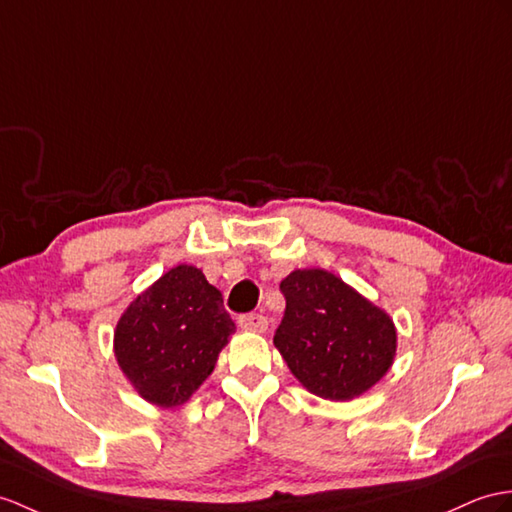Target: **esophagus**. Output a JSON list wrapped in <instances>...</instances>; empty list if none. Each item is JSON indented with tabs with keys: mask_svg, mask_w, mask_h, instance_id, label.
<instances>
[{
	"mask_svg": "<svg viewBox=\"0 0 512 512\" xmlns=\"http://www.w3.org/2000/svg\"><path fill=\"white\" fill-rule=\"evenodd\" d=\"M239 326L243 330H252V332H265L267 330V317L258 315V313H247V315H241L239 317Z\"/></svg>",
	"mask_w": 512,
	"mask_h": 512,
	"instance_id": "obj_1",
	"label": "esophagus"
}]
</instances>
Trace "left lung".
I'll use <instances>...</instances> for the list:
<instances>
[{
    "label": "left lung",
    "instance_id": "1",
    "mask_svg": "<svg viewBox=\"0 0 512 512\" xmlns=\"http://www.w3.org/2000/svg\"><path fill=\"white\" fill-rule=\"evenodd\" d=\"M284 317L273 334L293 376L326 400H352L376 384L395 356L389 315L323 269L280 282Z\"/></svg>",
    "mask_w": 512,
    "mask_h": 512
}]
</instances>
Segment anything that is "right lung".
Masks as SVG:
<instances>
[{"label":"right lung","instance_id":"1","mask_svg":"<svg viewBox=\"0 0 512 512\" xmlns=\"http://www.w3.org/2000/svg\"><path fill=\"white\" fill-rule=\"evenodd\" d=\"M204 273L178 265L134 299L115 330V356L134 389L162 408L184 404L234 332Z\"/></svg>","mask_w":512,"mask_h":512}]
</instances>
